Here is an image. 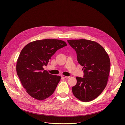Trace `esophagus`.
Masks as SVG:
<instances>
[{
  "instance_id": "obj_1",
  "label": "esophagus",
  "mask_w": 125,
  "mask_h": 125,
  "mask_svg": "<svg viewBox=\"0 0 125 125\" xmlns=\"http://www.w3.org/2000/svg\"><path fill=\"white\" fill-rule=\"evenodd\" d=\"M61 77L62 78H65V79H67V78H69L70 77H67V76H65L64 75H61Z\"/></svg>"
}]
</instances>
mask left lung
I'll use <instances>...</instances> for the list:
<instances>
[{
    "mask_svg": "<svg viewBox=\"0 0 125 125\" xmlns=\"http://www.w3.org/2000/svg\"><path fill=\"white\" fill-rule=\"evenodd\" d=\"M76 51L78 63L83 67V78L76 77L77 84L72 87L74 96L83 102L97 97L107 83L110 60L107 53L98 43L85 39L68 40Z\"/></svg>",
    "mask_w": 125,
    "mask_h": 125,
    "instance_id": "left-lung-1",
    "label": "left lung"
}]
</instances>
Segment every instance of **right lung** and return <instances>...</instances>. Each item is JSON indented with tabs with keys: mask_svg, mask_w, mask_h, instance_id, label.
<instances>
[{
	"mask_svg": "<svg viewBox=\"0 0 125 125\" xmlns=\"http://www.w3.org/2000/svg\"><path fill=\"white\" fill-rule=\"evenodd\" d=\"M67 45L61 40L45 39L27 44L21 50L16 64L17 74L26 92L43 100L54 93L61 77L44 70L56 51Z\"/></svg>",
	"mask_w": 125,
	"mask_h": 125,
	"instance_id": "add662e5",
	"label": "right lung"
}]
</instances>
